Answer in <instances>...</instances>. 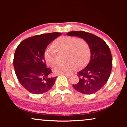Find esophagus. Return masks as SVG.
Masks as SVG:
<instances>
[{
    "mask_svg": "<svg viewBox=\"0 0 127 127\" xmlns=\"http://www.w3.org/2000/svg\"><path fill=\"white\" fill-rule=\"evenodd\" d=\"M64 75H65V76H66L67 77H70V74H64Z\"/></svg>",
    "mask_w": 127,
    "mask_h": 127,
    "instance_id": "esophagus-1",
    "label": "esophagus"
}]
</instances>
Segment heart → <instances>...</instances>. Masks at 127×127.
<instances>
[{
    "label": "heart",
    "instance_id": "1",
    "mask_svg": "<svg viewBox=\"0 0 127 127\" xmlns=\"http://www.w3.org/2000/svg\"><path fill=\"white\" fill-rule=\"evenodd\" d=\"M54 48L57 50L65 51L66 59L68 61L65 63L58 64L54 69L57 74H70L79 66L83 67L89 61L90 48L87 42L81 38L76 39L72 36H62L53 43ZM51 46L45 49L43 57L47 65L53 67L57 64L55 51Z\"/></svg>",
    "mask_w": 127,
    "mask_h": 127
}]
</instances>
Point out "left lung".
Returning a JSON list of instances; mask_svg holds the SVG:
<instances>
[{
	"label": "left lung",
	"instance_id": "obj_1",
	"mask_svg": "<svg viewBox=\"0 0 127 127\" xmlns=\"http://www.w3.org/2000/svg\"><path fill=\"white\" fill-rule=\"evenodd\" d=\"M67 34L83 38L89 45L91 51L90 62L77 73L79 81L73 87L86 95L96 93L106 83L112 71V58L109 46L103 40L88 32L72 31Z\"/></svg>",
	"mask_w": 127,
	"mask_h": 127
}]
</instances>
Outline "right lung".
Returning a JSON list of instances; mask_svg holds the SVG:
<instances>
[{
    "mask_svg": "<svg viewBox=\"0 0 127 127\" xmlns=\"http://www.w3.org/2000/svg\"><path fill=\"white\" fill-rule=\"evenodd\" d=\"M60 32L41 34L27 38L20 43L15 51L14 67L20 84L29 93L41 94L52 88L57 77H50L43 54L47 46L60 36Z\"/></svg>",
    "mask_w": 127,
    "mask_h": 127,
    "instance_id": "1",
    "label": "right lung"
}]
</instances>
